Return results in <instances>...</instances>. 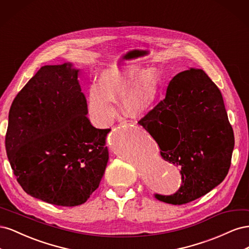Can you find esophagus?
<instances>
[{
    "label": "esophagus",
    "mask_w": 249,
    "mask_h": 249,
    "mask_svg": "<svg viewBox=\"0 0 249 249\" xmlns=\"http://www.w3.org/2000/svg\"><path fill=\"white\" fill-rule=\"evenodd\" d=\"M134 123L132 122V120H123L122 123H120V124H124V125H130V124H133Z\"/></svg>",
    "instance_id": "esophagus-1"
}]
</instances>
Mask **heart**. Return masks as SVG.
<instances>
[{
  "mask_svg": "<svg viewBox=\"0 0 249 249\" xmlns=\"http://www.w3.org/2000/svg\"><path fill=\"white\" fill-rule=\"evenodd\" d=\"M159 92L160 79L154 69L111 65L101 71L96 85L88 90L87 114L94 125L107 126L116 115L115 103L122 99L127 116H141L155 107Z\"/></svg>",
  "mask_w": 249,
  "mask_h": 249,
  "instance_id": "1",
  "label": "heart"
}]
</instances>
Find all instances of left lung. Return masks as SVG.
Instances as JSON below:
<instances>
[{
    "mask_svg": "<svg viewBox=\"0 0 249 249\" xmlns=\"http://www.w3.org/2000/svg\"><path fill=\"white\" fill-rule=\"evenodd\" d=\"M138 124L152 135L163 159L180 168L182 186L155 196L171 205L197 199L227 177L235 139L220 90L202 70L169 82L166 96Z\"/></svg>",
    "mask_w": 249,
    "mask_h": 249,
    "instance_id": "8db88e82",
    "label": "left lung"
}]
</instances>
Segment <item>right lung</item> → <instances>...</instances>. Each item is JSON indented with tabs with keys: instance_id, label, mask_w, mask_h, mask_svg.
<instances>
[{
	"instance_id": "1",
	"label": "right lung",
	"mask_w": 249,
	"mask_h": 249,
	"mask_svg": "<svg viewBox=\"0 0 249 249\" xmlns=\"http://www.w3.org/2000/svg\"><path fill=\"white\" fill-rule=\"evenodd\" d=\"M79 70L46 65L14 99L6 152L26 193L52 205L74 207L97 189L109 160V129L87 118Z\"/></svg>"
}]
</instances>
